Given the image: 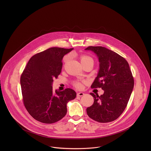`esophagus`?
I'll use <instances>...</instances> for the list:
<instances>
[{"instance_id":"34e87169","label":"esophagus","mask_w":151,"mask_h":151,"mask_svg":"<svg viewBox=\"0 0 151 151\" xmlns=\"http://www.w3.org/2000/svg\"><path fill=\"white\" fill-rule=\"evenodd\" d=\"M83 95H84V93H83V92H79V93H77V96H80V97L83 96Z\"/></svg>"}]
</instances>
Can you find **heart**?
<instances>
[{
  "label": "heart",
  "mask_w": 151,
  "mask_h": 151,
  "mask_svg": "<svg viewBox=\"0 0 151 151\" xmlns=\"http://www.w3.org/2000/svg\"><path fill=\"white\" fill-rule=\"evenodd\" d=\"M80 62L81 63H83L84 62H86L87 61H92L93 62V60L91 58L86 55H83L80 57ZM86 81H76L73 83V86H75L77 89H81L82 88H83V84L86 83Z\"/></svg>",
  "instance_id": "obj_1"
}]
</instances>
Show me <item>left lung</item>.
I'll return each instance as SVG.
<instances>
[{"label":"left lung","mask_w":151,"mask_h":151,"mask_svg":"<svg viewBox=\"0 0 151 151\" xmlns=\"http://www.w3.org/2000/svg\"><path fill=\"white\" fill-rule=\"evenodd\" d=\"M99 58L100 70L92 88H101L99 96L91 93L93 104L86 109L88 115L97 122L107 123L116 119L126 108L134 80L127 61L114 51L102 46H88Z\"/></svg>","instance_id":"obj_1"}]
</instances>
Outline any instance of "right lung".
I'll return each mask as SVG.
<instances>
[{"mask_svg": "<svg viewBox=\"0 0 151 151\" xmlns=\"http://www.w3.org/2000/svg\"><path fill=\"white\" fill-rule=\"evenodd\" d=\"M73 50L51 47L34 55L22 73L20 84L24 105L29 114L43 123L57 122L67 113V104L76 96L70 88L52 91L53 79H57L64 55Z\"/></svg>", "mask_w": 151, "mask_h": 151, "instance_id": "1", "label": "right lung"}]
</instances>
